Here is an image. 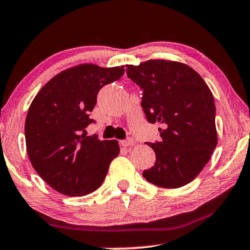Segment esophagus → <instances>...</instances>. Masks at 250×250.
Segmentation results:
<instances>
[{
  "mask_svg": "<svg viewBox=\"0 0 250 250\" xmlns=\"http://www.w3.org/2000/svg\"><path fill=\"white\" fill-rule=\"evenodd\" d=\"M120 144H122L123 147H128V146H133L134 144H136V142H134V139H132V138H128V139L123 140Z\"/></svg>",
  "mask_w": 250,
  "mask_h": 250,
  "instance_id": "esophagus-1",
  "label": "esophagus"
}]
</instances>
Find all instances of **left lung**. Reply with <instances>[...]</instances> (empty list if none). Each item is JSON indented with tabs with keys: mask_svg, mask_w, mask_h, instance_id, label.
I'll return each instance as SVG.
<instances>
[{
	"mask_svg": "<svg viewBox=\"0 0 250 250\" xmlns=\"http://www.w3.org/2000/svg\"><path fill=\"white\" fill-rule=\"evenodd\" d=\"M127 77L142 87L149 123H159L161 142L149 143L155 164L144 171L148 183L179 188L198 177L218 144L212 91L195 70L166 60L126 65Z\"/></svg>",
	"mask_w": 250,
	"mask_h": 250,
	"instance_id": "obj_1",
	"label": "left lung"
}]
</instances>
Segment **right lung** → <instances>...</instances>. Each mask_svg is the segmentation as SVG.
<instances>
[{"instance_id":"1","label":"right lung","mask_w":250,"mask_h":250,"mask_svg":"<svg viewBox=\"0 0 250 250\" xmlns=\"http://www.w3.org/2000/svg\"><path fill=\"white\" fill-rule=\"evenodd\" d=\"M124 75V66L78 64L52 77L38 91L25 119V145L35 171L49 186L69 196L101 187L119 154L117 140L85 136L89 113L104 85Z\"/></svg>"}]
</instances>
